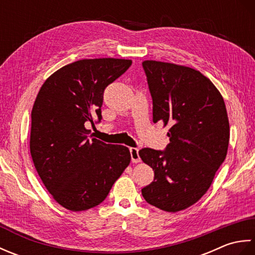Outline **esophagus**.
I'll return each instance as SVG.
<instances>
[{"mask_svg":"<svg viewBox=\"0 0 255 255\" xmlns=\"http://www.w3.org/2000/svg\"><path fill=\"white\" fill-rule=\"evenodd\" d=\"M131 155V161L133 163H138L140 162V155H139V150L137 148H129Z\"/></svg>","mask_w":255,"mask_h":255,"instance_id":"1","label":"esophagus"}]
</instances>
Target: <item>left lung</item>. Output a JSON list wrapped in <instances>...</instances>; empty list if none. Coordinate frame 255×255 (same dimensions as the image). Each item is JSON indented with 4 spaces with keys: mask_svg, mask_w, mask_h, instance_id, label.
<instances>
[{
    "mask_svg": "<svg viewBox=\"0 0 255 255\" xmlns=\"http://www.w3.org/2000/svg\"><path fill=\"white\" fill-rule=\"evenodd\" d=\"M142 67L152 97L153 123L171 128L164 150L139 151L154 171L153 182L141 193L150 205L176 213L204 196L225 161L228 115L219 91L197 70L153 60L143 61Z\"/></svg>",
    "mask_w": 255,
    "mask_h": 255,
    "instance_id": "8db88e82",
    "label": "left lung"
}]
</instances>
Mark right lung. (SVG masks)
<instances>
[{"mask_svg":"<svg viewBox=\"0 0 255 255\" xmlns=\"http://www.w3.org/2000/svg\"><path fill=\"white\" fill-rule=\"evenodd\" d=\"M131 63L114 58L75 61L51 74L36 97L30 154L48 192L64 208L100 205L130 163L127 147L91 139L85 124L101 122L105 89Z\"/></svg>","mask_w":255,"mask_h":255,"instance_id":"right-lung-1","label":"right lung"}]
</instances>
